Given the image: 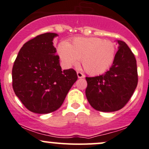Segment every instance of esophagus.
Segmentation results:
<instances>
[{"instance_id":"esophagus-1","label":"esophagus","mask_w":149,"mask_h":149,"mask_svg":"<svg viewBox=\"0 0 149 149\" xmlns=\"http://www.w3.org/2000/svg\"><path fill=\"white\" fill-rule=\"evenodd\" d=\"M77 77L79 79H81V78H84V74H83V73L80 72H77Z\"/></svg>"}]
</instances>
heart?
Instances as JSON below:
<instances>
[{
	"label": "heart",
	"instance_id": "b5f03b06",
	"mask_svg": "<svg viewBox=\"0 0 149 149\" xmlns=\"http://www.w3.org/2000/svg\"><path fill=\"white\" fill-rule=\"evenodd\" d=\"M58 54L66 68L74 65L81 58V64L87 72L101 74L111 67L116 57V47L109 40L96 37L76 38L71 43L61 42Z\"/></svg>",
	"mask_w": 149,
	"mask_h": 149
}]
</instances>
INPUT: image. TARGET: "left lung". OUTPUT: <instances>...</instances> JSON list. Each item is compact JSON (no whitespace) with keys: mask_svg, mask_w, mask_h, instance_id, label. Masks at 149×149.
<instances>
[{"mask_svg":"<svg viewBox=\"0 0 149 149\" xmlns=\"http://www.w3.org/2000/svg\"><path fill=\"white\" fill-rule=\"evenodd\" d=\"M118 51L112 65L104 74L86 77V95L94 109L112 112L123 107L137 86V61L125 42L117 40Z\"/></svg>","mask_w":149,"mask_h":149,"instance_id":"1","label":"left lung"}]
</instances>
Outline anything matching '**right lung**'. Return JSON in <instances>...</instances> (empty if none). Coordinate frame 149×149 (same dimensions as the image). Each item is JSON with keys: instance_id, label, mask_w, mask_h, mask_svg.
<instances>
[{"instance_id": "right-lung-1", "label": "right lung", "mask_w": 149, "mask_h": 149, "mask_svg": "<svg viewBox=\"0 0 149 149\" xmlns=\"http://www.w3.org/2000/svg\"><path fill=\"white\" fill-rule=\"evenodd\" d=\"M56 36V33H47L28 41L14 63V91L33 113H48L60 108L77 80L74 70H61L53 43Z\"/></svg>"}]
</instances>
